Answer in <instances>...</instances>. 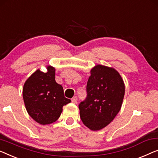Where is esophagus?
<instances>
[{"label": "esophagus", "instance_id": "esophagus-1", "mask_svg": "<svg viewBox=\"0 0 158 158\" xmlns=\"http://www.w3.org/2000/svg\"><path fill=\"white\" fill-rule=\"evenodd\" d=\"M77 102V97H73V99H72V102H73V103L76 104Z\"/></svg>", "mask_w": 158, "mask_h": 158}]
</instances>
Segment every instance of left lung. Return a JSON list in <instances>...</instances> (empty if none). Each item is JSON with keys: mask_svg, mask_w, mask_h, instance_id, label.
Segmentation results:
<instances>
[{"mask_svg": "<svg viewBox=\"0 0 158 158\" xmlns=\"http://www.w3.org/2000/svg\"><path fill=\"white\" fill-rule=\"evenodd\" d=\"M90 74L86 86L87 97L78 106L80 115L88 128L99 130L107 126L120 111L125 85L114 68L98 65Z\"/></svg>", "mask_w": 158, "mask_h": 158, "instance_id": "obj_1", "label": "left lung"}]
</instances>
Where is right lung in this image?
Masks as SVG:
<instances>
[{
  "label": "right lung",
  "mask_w": 158,
  "mask_h": 158,
  "mask_svg": "<svg viewBox=\"0 0 158 158\" xmlns=\"http://www.w3.org/2000/svg\"><path fill=\"white\" fill-rule=\"evenodd\" d=\"M47 73L37 70L28 77L23 89V97L29 115L41 125L56 121L63 107L70 102L64 96L62 85L55 80V68L48 66Z\"/></svg>",
  "instance_id": "1"
}]
</instances>
